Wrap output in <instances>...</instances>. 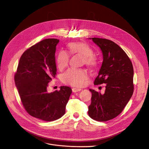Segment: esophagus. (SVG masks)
<instances>
[{
	"mask_svg": "<svg viewBox=\"0 0 149 149\" xmlns=\"http://www.w3.org/2000/svg\"><path fill=\"white\" fill-rule=\"evenodd\" d=\"M81 88H76V87H74L72 88V91L73 93H77L78 91H81Z\"/></svg>",
	"mask_w": 149,
	"mask_h": 149,
	"instance_id": "obj_1",
	"label": "esophagus"
}]
</instances>
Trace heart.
<instances>
[{
	"mask_svg": "<svg viewBox=\"0 0 149 149\" xmlns=\"http://www.w3.org/2000/svg\"><path fill=\"white\" fill-rule=\"evenodd\" d=\"M69 53L71 55H79L83 57L84 62L91 68H96L99 63L98 58L93 54V48L85 42H75L68 44ZM70 60L69 54L64 51H59L56 56V62L58 68L60 70L67 67ZM88 78L87 73L83 70L68 69L61 76L63 82L71 86L81 87L84 86Z\"/></svg>",
	"mask_w": 149,
	"mask_h": 149,
	"instance_id": "b5f03b06",
	"label": "heart"
}]
</instances>
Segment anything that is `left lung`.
<instances>
[{
    "label": "left lung",
    "mask_w": 149,
    "mask_h": 149,
    "mask_svg": "<svg viewBox=\"0 0 149 149\" xmlns=\"http://www.w3.org/2000/svg\"><path fill=\"white\" fill-rule=\"evenodd\" d=\"M101 49L103 61L95 85L106 84L104 94L90 89L91 102L88 115L94 120L106 121L118 116L134 91L132 62L115 42L107 39L91 38Z\"/></svg>",
    "instance_id": "1"
}]
</instances>
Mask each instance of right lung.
<instances>
[{"label":"right lung","mask_w":149,"mask_h":149,"mask_svg":"<svg viewBox=\"0 0 149 149\" xmlns=\"http://www.w3.org/2000/svg\"><path fill=\"white\" fill-rule=\"evenodd\" d=\"M59 39L42 40L26 50L21 56L15 75V85L21 102L31 116L52 121L65 113L72 93L69 87L48 93V83L56 74L55 54Z\"/></svg>","instance_id":"right-lung-1"}]
</instances>
